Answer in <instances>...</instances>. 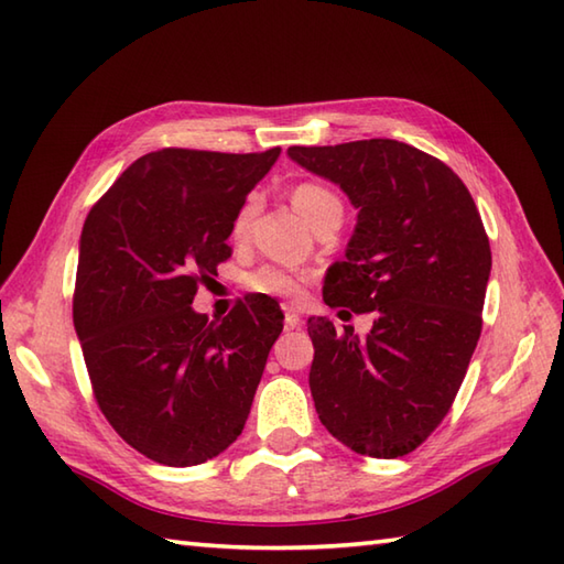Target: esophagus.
Instances as JSON below:
<instances>
[{"label": "esophagus", "mask_w": 564, "mask_h": 564, "mask_svg": "<svg viewBox=\"0 0 564 564\" xmlns=\"http://www.w3.org/2000/svg\"><path fill=\"white\" fill-rule=\"evenodd\" d=\"M283 325H285V329H295V327L303 325V319H301V315L295 313V310H289V313H285Z\"/></svg>", "instance_id": "obj_1"}]
</instances>
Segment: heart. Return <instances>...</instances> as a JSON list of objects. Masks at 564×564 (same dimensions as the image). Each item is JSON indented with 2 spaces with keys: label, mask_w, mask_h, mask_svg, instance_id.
<instances>
[{
  "label": "heart",
  "mask_w": 564,
  "mask_h": 564,
  "mask_svg": "<svg viewBox=\"0 0 564 564\" xmlns=\"http://www.w3.org/2000/svg\"><path fill=\"white\" fill-rule=\"evenodd\" d=\"M334 203H339V198L334 196L329 188L319 184L307 182L293 188V206L310 225H313L329 206H334ZM251 210H254V203L249 200L247 206L237 213L235 225H232L235 235H242L247 230ZM303 281L305 275L297 271L283 269V267H261L247 275V289L251 293H261L269 297H297L303 291Z\"/></svg>",
  "instance_id": "obj_1"
}]
</instances>
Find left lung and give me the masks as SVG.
I'll return each instance as SVG.
<instances>
[{
	"label": "left lung",
	"mask_w": 564,
	"mask_h": 564,
	"mask_svg": "<svg viewBox=\"0 0 564 564\" xmlns=\"http://www.w3.org/2000/svg\"><path fill=\"white\" fill-rule=\"evenodd\" d=\"M289 158L337 184L358 210L322 297L376 313L366 337L307 319L319 422L356 453L400 458L448 414L480 339L492 271L482 218L453 170L406 142L295 145Z\"/></svg>",
	"instance_id": "1"
}]
</instances>
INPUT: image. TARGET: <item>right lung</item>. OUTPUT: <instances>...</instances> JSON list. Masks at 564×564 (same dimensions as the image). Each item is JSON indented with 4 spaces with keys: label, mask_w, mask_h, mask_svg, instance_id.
I'll return each instance as SVG.
<instances>
[{
    "label": "right lung",
    "mask_w": 564,
    "mask_h": 564,
    "mask_svg": "<svg viewBox=\"0 0 564 564\" xmlns=\"http://www.w3.org/2000/svg\"><path fill=\"white\" fill-rule=\"evenodd\" d=\"M279 154H142L84 220L72 315L94 398L154 463H206L242 434L283 315L267 295L213 322L191 303Z\"/></svg>",
    "instance_id": "1"
}]
</instances>
